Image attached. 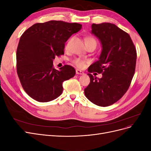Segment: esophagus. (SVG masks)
I'll return each mask as SVG.
<instances>
[{
    "instance_id": "obj_1",
    "label": "esophagus",
    "mask_w": 151,
    "mask_h": 151,
    "mask_svg": "<svg viewBox=\"0 0 151 151\" xmlns=\"http://www.w3.org/2000/svg\"><path fill=\"white\" fill-rule=\"evenodd\" d=\"M76 74H79V75H83L84 73V72H83V71L79 70V69H76Z\"/></svg>"
}]
</instances>
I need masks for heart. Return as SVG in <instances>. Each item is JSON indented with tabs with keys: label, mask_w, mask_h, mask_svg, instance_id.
<instances>
[{
	"label": "heart",
	"mask_w": 151,
	"mask_h": 151,
	"mask_svg": "<svg viewBox=\"0 0 151 151\" xmlns=\"http://www.w3.org/2000/svg\"><path fill=\"white\" fill-rule=\"evenodd\" d=\"M94 43L96 44V41L93 38L91 37V36H88V37H86L85 38V43L86 45L89 44V43ZM73 63H74L75 65H76L77 67H83L85 65L86 62L83 60H82L81 58H76L74 59V60L72 61Z\"/></svg>",
	"instance_id": "obj_1"
}]
</instances>
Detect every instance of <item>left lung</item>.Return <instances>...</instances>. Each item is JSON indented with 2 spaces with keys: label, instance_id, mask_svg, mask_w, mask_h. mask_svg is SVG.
<instances>
[{
  "label": "left lung",
  "instance_id": "left-lung-1",
  "mask_svg": "<svg viewBox=\"0 0 151 151\" xmlns=\"http://www.w3.org/2000/svg\"><path fill=\"white\" fill-rule=\"evenodd\" d=\"M91 33L99 40L102 51L98 60L88 68L90 83L84 89L86 97L99 106L118 101L129 88L135 74L137 52L130 35L115 24H93ZM102 73L99 79L91 73ZM96 74V73H95Z\"/></svg>",
  "mask_w": 151,
  "mask_h": 151
}]
</instances>
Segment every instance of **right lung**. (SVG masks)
Listing matches in <instances>:
<instances>
[{
    "instance_id": "add662e5",
    "label": "right lung",
    "mask_w": 151,
    "mask_h": 151,
    "mask_svg": "<svg viewBox=\"0 0 151 151\" xmlns=\"http://www.w3.org/2000/svg\"><path fill=\"white\" fill-rule=\"evenodd\" d=\"M81 28L76 22L50 21L33 24L21 35L16 52L17 73L31 98L42 103L52 101L62 93L63 81L75 76L70 65L56 70L53 60L64 54L65 42Z\"/></svg>"
}]
</instances>
